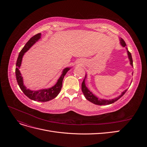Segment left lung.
<instances>
[{"label":"left lung","instance_id":"8db88e82","mask_svg":"<svg viewBox=\"0 0 147 147\" xmlns=\"http://www.w3.org/2000/svg\"><path fill=\"white\" fill-rule=\"evenodd\" d=\"M119 41H120V44H121V45L123 47H125L126 49L127 50L128 58H129V61H130L131 65L132 67L133 66V61H132V56H131V53L128 51L127 48L126 47V44L125 42L124 41L123 39H122V38H119ZM86 75H87L86 74L85 77H84L83 81L82 82V92L83 93L84 97H85V98L88 100H89L90 102H92V103L96 105H109V104H111L112 103H114L115 102H116L119 98H121V97L124 94V93H125L127 91V90H124L123 92H121V94H120L119 96L115 97V98H114V99H100V98H99L98 97L95 96L94 94H93V93L91 91H90V90H89L88 87L86 86V83H85V81H86Z\"/></svg>","mask_w":147,"mask_h":147}]
</instances>
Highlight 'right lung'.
<instances>
[{
  "instance_id": "right-lung-1",
  "label": "right lung",
  "mask_w": 147,
  "mask_h": 147,
  "mask_svg": "<svg viewBox=\"0 0 147 147\" xmlns=\"http://www.w3.org/2000/svg\"><path fill=\"white\" fill-rule=\"evenodd\" d=\"M41 33H38L36 35H35L32 37H31L29 40L26 43L23 48L22 49L17 59L15 74L18 84V85L22 91L24 92V94L26 96L28 97L30 99L35 101L47 102L55 99V97L59 94V93L61 90L62 86H63V81L64 76L67 74V72L71 69V67H66L64 69L63 72H62L61 75L59 78V79L57 80L56 83L54 86H53L51 88L33 91L30 90L29 89H28L26 87L23 83V78L22 77L19 69L21 65L22 59H23V57L25 53L27 52L40 38H41Z\"/></svg>"
}]
</instances>
